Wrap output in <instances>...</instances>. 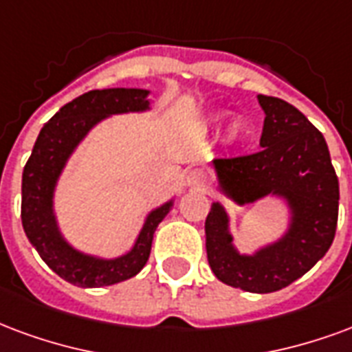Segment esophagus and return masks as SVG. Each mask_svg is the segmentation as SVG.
<instances>
[{"label": "esophagus", "mask_w": 352, "mask_h": 352, "mask_svg": "<svg viewBox=\"0 0 352 352\" xmlns=\"http://www.w3.org/2000/svg\"><path fill=\"white\" fill-rule=\"evenodd\" d=\"M184 184L188 186V188H197V190H203L209 186V177L207 173L203 171V169L196 168V169H190L188 175H186V181Z\"/></svg>", "instance_id": "1"}]
</instances>
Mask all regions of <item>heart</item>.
Wrapping results in <instances>:
<instances>
[{
    "instance_id": "1",
    "label": "heart",
    "mask_w": 352,
    "mask_h": 352,
    "mask_svg": "<svg viewBox=\"0 0 352 352\" xmlns=\"http://www.w3.org/2000/svg\"><path fill=\"white\" fill-rule=\"evenodd\" d=\"M239 134H241V126H239V124H236V123H233V124H231V126H229V136L236 138V136H239Z\"/></svg>"
}]
</instances>
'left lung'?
<instances>
[{"mask_svg":"<svg viewBox=\"0 0 352 352\" xmlns=\"http://www.w3.org/2000/svg\"><path fill=\"white\" fill-rule=\"evenodd\" d=\"M265 111L261 151L214 158L216 184L239 207L276 199L285 209L280 235L252 252L236 248L231 216L212 201L205 220L207 259L214 276L231 287L272 293L287 287L319 261L334 241L340 184L329 145L295 106L257 95Z\"/></svg>","mask_w":352,"mask_h":352,"instance_id":"1","label":"left lung"}]
</instances>
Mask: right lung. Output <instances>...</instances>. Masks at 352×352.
<instances>
[{
    "mask_svg": "<svg viewBox=\"0 0 352 352\" xmlns=\"http://www.w3.org/2000/svg\"><path fill=\"white\" fill-rule=\"evenodd\" d=\"M149 89H95L65 104L38 134L22 175V226L43 261L78 287H104L136 276L149 259L158 223L175 205V196L151 209L136 241L121 256L83 252L65 236L56 212V192L67 164L96 124L108 117L153 110Z\"/></svg>",
    "mask_w": 352,
    "mask_h": 352,
    "instance_id": "obj_1",
    "label": "right lung"
}]
</instances>
